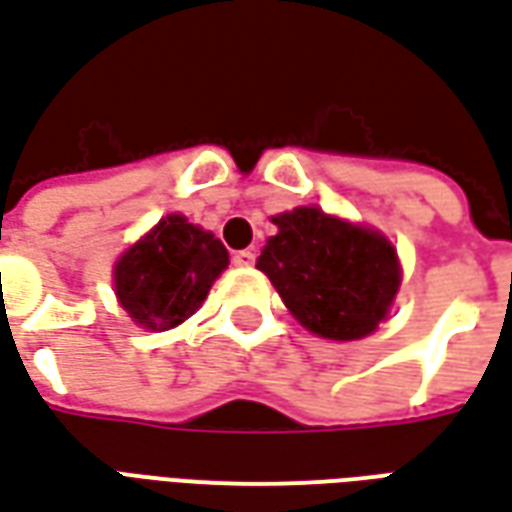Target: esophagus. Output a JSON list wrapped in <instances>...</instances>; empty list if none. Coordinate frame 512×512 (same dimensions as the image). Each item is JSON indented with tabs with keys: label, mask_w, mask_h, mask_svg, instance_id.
I'll return each mask as SVG.
<instances>
[{
	"label": "esophagus",
	"mask_w": 512,
	"mask_h": 512,
	"mask_svg": "<svg viewBox=\"0 0 512 512\" xmlns=\"http://www.w3.org/2000/svg\"><path fill=\"white\" fill-rule=\"evenodd\" d=\"M255 252L252 249H241V252H235L233 255V263L238 268H249V266H255Z\"/></svg>",
	"instance_id": "obj_1"
}]
</instances>
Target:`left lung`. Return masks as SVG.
I'll return each mask as SVG.
<instances>
[{
  "label": "left lung",
  "instance_id": "8db88e82",
  "mask_svg": "<svg viewBox=\"0 0 512 512\" xmlns=\"http://www.w3.org/2000/svg\"><path fill=\"white\" fill-rule=\"evenodd\" d=\"M257 268L301 326L329 340H359L386 318L400 285L392 244L318 208L279 213Z\"/></svg>",
  "mask_w": 512,
  "mask_h": 512
}]
</instances>
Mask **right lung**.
Wrapping results in <instances>:
<instances>
[{
    "instance_id": "right-lung-1",
    "label": "right lung",
    "mask_w": 512,
    "mask_h": 512,
    "mask_svg": "<svg viewBox=\"0 0 512 512\" xmlns=\"http://www.w3.org/2000/svg\"><path fill=\"white\" fill-rule=\"evenodd\" d=\"M227 263L219 238L172 213L117 260V299L142 329L167 332L200 310Z\"/></svg>"
}]
</instances>
